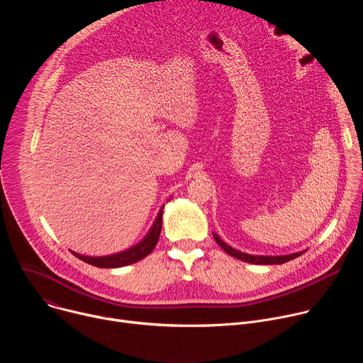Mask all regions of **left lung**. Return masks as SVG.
Wrapping results in <instances>:
<instances>
[{
	"label": "left lung",
	"instance_id": "8db88e82",
	"mask_svg": "<svg viewBox=\"0 0 363 363\" xmlns=\"http://www.w3.org/2000/svg\"><path fill=\"white\" fill-rule=\"evenodd\" d=\"M214 234V238L217 241V244L227 252L230 254L231 257H235L237 260H241V262H245V263H251V264H264V266H272V264H283V263H287L290 260H293V258L304 254V251H298V252H293V254H286V255H252V254H247V252H242V251H238L235 248H233L231 245H228L227 242H224L216 233Z\"/></svg>",
	"mask_w": 363,
	"mask_h": 363
}]
</instances>
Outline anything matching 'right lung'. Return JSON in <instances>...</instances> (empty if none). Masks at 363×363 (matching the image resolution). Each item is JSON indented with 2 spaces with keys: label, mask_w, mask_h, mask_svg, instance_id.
Wrapping results in <instances>:
<instances>
[{
  "label": "right lung",
  "mask_w": 363,
  "mask_h": 363,
  "mask_svg": "<svg viewBox=\"0 0 363 363\" xmlns=\"http://www.w3.org/2000/svg\"><path fill=\"white\" fill-rule=\"evenodd\" d=\"M162 213H164V206L160 210L157 218H155L152 227L149 228L147 234L133 247L126 248L121 252H115L111 255H100V257H94V255H83L79 252L72 251V254H74L77 258H80L82 262L91 264L94 267H100V269H118V267H125L133 263H138L139 260H142L143 257L149 255L155 245H157L160 235H161V228H162Z\"/></svg>",
  "instance_id": "1"
}]
</instances>
